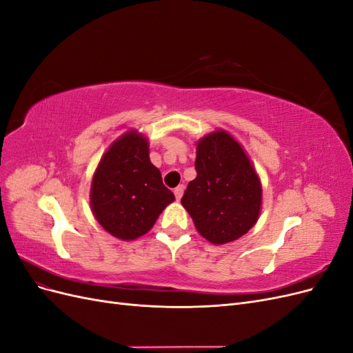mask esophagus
I'll list each match as a JSON object with an SVG mask.
<instances>
[{"label":"esophagus","mask_w":353,"mask_h":353,"mask_svg":"<svg viewBox=\"0 0 353 353\" xmlns=\"http://www.w3.org/2000/svg\"><path fill=\"white\" fill-rule=\"evenodd\" d=\"M174 194H175L176 200H179L181 197H183V194H184V185H178V187L174 190Z\"/></svg>","instance_id":"34e87169"}]
</instances>
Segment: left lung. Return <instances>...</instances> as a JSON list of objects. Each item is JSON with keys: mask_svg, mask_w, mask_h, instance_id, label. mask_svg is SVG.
I'll return each mask as SVG.
<instances>
[{"mask_svg": "<svg viewBox=\"0 0 353 353\" xmlns=\"http://www.w3.org/2000/svg\"><path fill=\"white\" fill-rule=\"evenodd\" d=\"M196 170L181 199L196 230L212 244L239 240L262 209L261 178L250 157L228 131L216 130L197 141Z\"/></svg>", "mask_w": 353, "mask_h": 353, "instance_id": "1", "label": "left lung"}]
</instances>
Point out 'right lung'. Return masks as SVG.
<instances>
[{"label":"right lung","mask_w":353,"mask_h":353,"mask_svg":"<svg viewBox=\"0 0 353 353\" xmlns=\"http://www.w3.org/2000/svg\"><path fill=\"white\" fill-rule=\"evenodd\" d=\"M148 138L130 130L105 150L92 175L90 205L110 236L131 241L150 231L175 196L150 162Z\"/></svg>","instance_id":"obj_1"}]
</instances>
